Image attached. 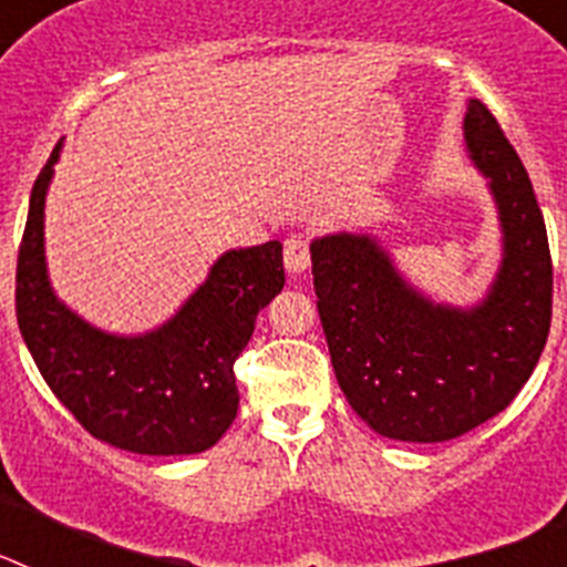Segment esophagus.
Wrapping results in <instances>:
<instances>
[{
  "mask_svg": "<svg viewBox=\"0 0 567 567\" xmlns=\"http://www.w3.org/2000/svg\"><path fill=\"white\" fill-rule=\"evenodd\" d=\"M284 264H287V272L292 275L307 272L309 264H312V252H309L307 235L295 233L284 240Z\"/></svg>",
  "mask_w": 567,
  "mask_h": 567,
  "instance_id": "34e87169",
  "label": "esophagus"
}]
</instances>
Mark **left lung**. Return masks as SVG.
Masks as SVG:
<instances>
[{
  "mask_svg": "<svg viewBox=\"0 0 567 567\" xmlns=\"http://www.w3.org/2000/svg\"><path fill=\"white\" fill-rule=\"evenodd\" d=\"M463 135L503 227L497 278L477 307L425 298L372 235L309 247L334 378L374 432L403 443L454 440L503 412L550 329L554 267L528 173L480 99H468Z\"/></svg>",
  "mask_w": 567,
  "mask_h": 567,
  "instance_id": "8db88e82",
  "label": "left lung"
}]
</instances>
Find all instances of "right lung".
Returning <instances> with one entry per match:
<instances>
[{
	"mask_svg": "<svg viewBox=\"0 0 567 567\" xmlns=\"http://www.w3.org/2000/svg\"><path fill=\"white\" fill-rule=\"evenodd\" d=\"M62 142L30 193L17 260L19 332L50 392L102 443L133 454L207 452L238 414L233 365L284 289L278 240L229 249L178 312L147 334L90 327L56 298L44 264V198Z\"/></svg>",
	"mask_w": 567,
	"mask_h": 567,
	"instance_id": "right-lung-1",
	"label": "right lung"
}]
</instances>
